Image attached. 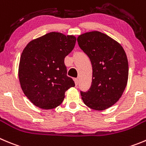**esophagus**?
I'll return each instance as SVG.
<instances>
[{"instance_id":"obj_1","label":"esophagus","mask_w":146,"mask_h":146,"mask_svg":"<svg viewBox=\"0 0 146 146\" xmlns=\"http://www.w3.org/2000/svg\"><path fill=\"white\" fill-rule=\"evenodd\" d=\"M74 82H75V84H76V86H78V78H74Z\"/></svg>"}]
</instances>
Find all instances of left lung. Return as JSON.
Returning <instances> with one entry per match:
<instances>
[{"label": "left lung", "mask_w": 146, "mask_h": 146, "mask_svg": "<svg viewBox=\"0 0 146 146\" xmlns=\"http://www.w3.org/2000/svg\"><path fill=\"white\" fill-rule=\"evenodd\" d=\"M80 48L92 65V82L88 92H81L84 104L95 110H104L122 96L128 80V61L119 43L98 31L77 38Z\"/></svg>", "instance_id": "8db88e82"}]
</instances>
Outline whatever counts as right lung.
Returning <instances> with one entry per match:
<instances>
[{
    "mask_svg": "<svg viewBox=\"0 0 146 146\" xmlns=\"http://www.w3.org/2000/svg\"><path fill=\"white\" fill-rule=\"evenodd\" d=\"M76 38L50 32L33 39L21 53L19 78L23 92L36 107L51 110L58 107L65 93L75 86L67 76L64 59L74 48Z\"/></svg>",
    "mask_w": 146,
    "mask_h": 146,
    "instance_id": "obj_1",
    "label": "right lung"
}]
</instances>
